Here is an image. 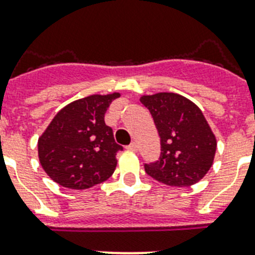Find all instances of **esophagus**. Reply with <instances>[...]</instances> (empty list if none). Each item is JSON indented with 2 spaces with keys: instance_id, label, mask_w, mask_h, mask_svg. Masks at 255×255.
Returning a JSON list of instances; mask_svg holds the SVG:
<instances>
[{
  "instance_id": "obj_1",
  "label": "esophagus",
  "mask_w": 255,
  "mask_h": 255,
  "mask_svg": "<svg viewBox=\"0 0 255 255\" xmlns=\"http://www.w3.org/2000/svg\"><path fill=\"white\" fill-rule=\"evenodd\" d=\"M126 148L130 151H138V144H136L135 142H132V143H130L129 146L126 147Z\"/></svg>"
}]
</instances>
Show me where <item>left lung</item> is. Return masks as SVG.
I'll list each match as a JSON object with an SVG mask.
<instances>
[{
	"instance_id": "left-lung-1",
	"label": "left lung",
	"mask_w": 255,
	"mask_h": 255,
	"mask_svg": "<svg viewBox=\"0 0 255 255\" xmlns=\"http://www.w3.org/2000/svg\"><path fill=\"white\" fill-rule=\"evenodd\" d=\"M160 136L161 153L144 170L159 182L186 188L205 177L214 164L216 136L198 105L182 95L157 92L140 96Z\"/></svg>"
}]
</instances>
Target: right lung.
I'll return each instance as SVG.
<instances>
[{
    "mask_svg": "<svg viewBox=\"0 0 255 255\" xmlns=\"http://www.w3.org/2000/svg\"><path fill=\"white\" fill-rule=\"evenodd\" d=\"M121 94L91 95L67 104L39 136L37 152L45 173L67 189L85 190L113 174L123 147L105 125L109 104Z\"/></svg>",
    "mask_w": 255,
    "mask_h": 255,
    "instance_id": "1",
    "label": "right lung"
}]
</instances>
